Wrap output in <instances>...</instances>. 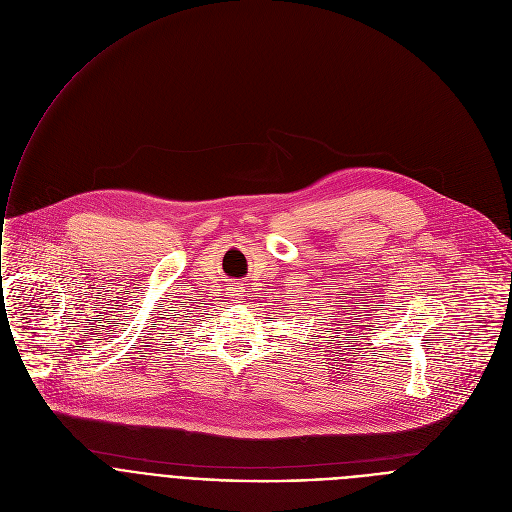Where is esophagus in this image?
<instances>
[{"instance_id": "esophagus-1", "label": "esophagus", "mask_w": 512, "mask_h": 512, "mask_svg": "<svg viewBox=\"0 0 512 512\" xmlns=\"http://www.w3.org/2000/svg\"><path fill=\"white\" fill-rule=\"evenodd\" d=\"M237 289H239V287H235V291H237Z\"/></svg>"}]
</instances>
